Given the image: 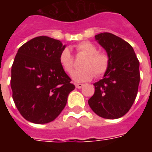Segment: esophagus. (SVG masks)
<instances>
[{"label":"esophagus","mask_w":152,"mask_h":152,"mask_svg":"<svg viewBox=\"0 0 152 152\" xmlns=\"http://www.w3.org/2000/svg\"><path fill=\"white\" fill-rule=\"evenodd\" d=\"M83 86H84V85H83V84H80V83H79V84H76V87L77 89H80V88H82Z\"/></svg>","instance_id":"esophagus-1"}]
</instances>
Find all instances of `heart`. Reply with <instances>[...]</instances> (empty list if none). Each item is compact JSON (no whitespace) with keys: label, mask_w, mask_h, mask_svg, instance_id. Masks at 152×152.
Listing matches in <instances>:
<instances>
[{"label":"heart","mask_w":152,"mask_h":152,"mask_svg":"<svg viewBox=\"0 0 152 152\" xmlns=\"http://www.w3.org/2000/svg\"><path fill=\"white\" fill-rule=\"evenodd\" d=\"M77 54L85 55L81 63L83 68L75 71L72 74V78L77 82L88 81L95 75L96 77H101L109 68L110 58L105 52L98 51V48L89 41H82L75 46ZM58 61L65 72L70 73L74 68V58L68 49L64 48L60 52Z\"/></svg>","instance_id":"1"}]
</instances>
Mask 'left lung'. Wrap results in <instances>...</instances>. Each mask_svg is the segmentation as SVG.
Here are the masks:
<instances>
[{"label": "left lung", "instance_id": "8db88e82", "mask_svg": "<svg viewBox=\"0 0 152 152\" xmlns=\"http://www.w3.org/2000/svg\"><path fill=\"white\" fill-rule=\"evenodd\" d=\"M110 58L107 72L94 84L95 91L89 99L90 108L100 117L117 119L134 104L140 81L139 61L127 41L109 32L95 36Z\"/></svg>", "mask_w": 152, "mask_h": 152}]
</instances>
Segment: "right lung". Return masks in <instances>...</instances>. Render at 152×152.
Wrapping results in <instances>:
<instances>
[{
	"mask_svg": "<svg viewBox=\"0 0 152 152\" xmlns=\"http://www.w3.org/2000/svg\"><path fill=\"white\" fill-rule=\"evenodd\" d=\"M58 40L37 37L23 45L11 67L12 97L22 116L35 124L55 120L75 86L58 61Z\"/></svg>",
	"mask_w": 152,
	"mask_h": 152,
	"instance_id": "obj_1",
	"label": "right lung"
}]
</instances>
